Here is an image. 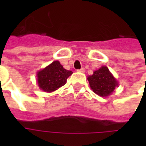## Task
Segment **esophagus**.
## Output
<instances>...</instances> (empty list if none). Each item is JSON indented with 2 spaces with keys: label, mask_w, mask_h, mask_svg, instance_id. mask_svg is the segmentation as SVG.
<instances>
[{
  "label": "esophagus",
  "mask_w": 146,
  "mask_h": 146,
  "mask_svg": "<svg viewBox=\"0 0 146 146\" xmlns=\"http://www.w3.org/2000/svg\"><path fill=\"white\" fill-rule=\"evenodd\" d=\"M78 72H80V73H84L85 72V70H84V68H81V69H80V70H77Z\"/></svg>",
  "instance_id": "1"
}]
</instances>
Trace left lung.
<instances>
[{
  "label": "left lung",
  "instance_id": "left-lung-1",
  "mask_svg": "<svg viewBox=\"0 0 146 146\" xmlns=\"http://www.w3.org/2000/svg\"><path fill=\"white\" fill-rule=\"evenodd\" d=\"M92 91L101 97H107L118 86V82L106 66L95 70L93 75L88 77Z\"/></svg>",
  "mask_w": 146,
  "mask_h": 146
}]
</instances>
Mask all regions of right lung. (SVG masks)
I'll use <instances>...</instances> for the list:
<instances>
[{
    "label": "right lung",
    "mask_w": 146,
    "mask_h": 146,
    "mask_svg": "<svg viewBox=\"0 0 146 146\" xmlns=\"http://www.w3.org/2000/svg\"><path fill=\"white\" fill-rule=\"evenodd\" d=\"M72 73V71L64 69L58 61H54L36 73L39 88L45 92H54L65 85Z\"/></svg>",
    "instance_id": "right-lung-1"
}]
</instances>
